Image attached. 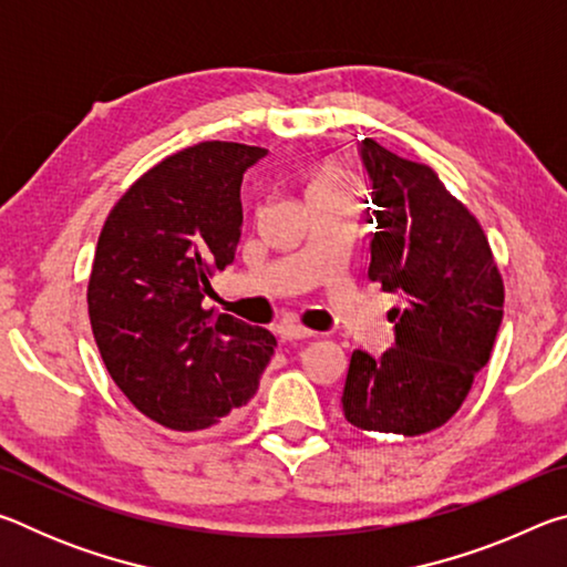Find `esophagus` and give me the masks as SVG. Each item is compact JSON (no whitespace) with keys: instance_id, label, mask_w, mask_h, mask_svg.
I'll return each mask as SVG.
<instances>
[{"instance_id":"obj_1","label":"esophagus","mask_w":567,"mask_h":567,"mask_svg":"<svg viewBox=\"0 0 567 567\" xmlns=\"http://www.w3.org/2000/svg\"><path fill=\"white\" fill-rule=\"evenodd\" d=\"M280 338L287 342H295V340H310L315 338L312 330L302 328V324H295V322H285L280 324Z\"/></svg>"}]
</instances>
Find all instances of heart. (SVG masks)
<instances>
[{
  "label": "heart",
  "instance_id": "1",
  "mask_svg": "<svg viewBox=\"0 0 567 567\" xmlns=\"http://www.w3.org/2000/svg\"><path fill=\"white\" fill-rule=\"evenodd\" d=\"M344 175L340 169H334V167H324V169H320L318 175L312 177V182H310V189H320V187H332V185H344Z\"/></svg>",
  "mask_w": 567,
  "mask_h": 567
}]
</instances>
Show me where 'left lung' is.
<instances>
[{
	"instance_id": "8db88e82",
	"label": "left lung",
	"mask_w": 567,
	"mask_h": 567,
	"mask_svg": "<svg viewBox=\"0 0 567 567\" xmlns=\"http://www.w3.org/2000/svg\"><path fill=\"white\" fill-rule=\"evenodd\" d=\"M360 155L378 205L368 277L405 302L390 312L395 348L352 352L342 410L368 433L415 437L455 415L491 360L505 285L483 227L433 167L370 137Z\"/></svg>"
}]
</instances>
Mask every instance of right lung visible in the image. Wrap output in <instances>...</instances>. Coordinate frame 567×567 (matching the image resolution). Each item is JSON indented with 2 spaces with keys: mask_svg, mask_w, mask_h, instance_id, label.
Wrapping results in <instances>:
<instances>
[{
  "mask_svg": "<svg viewBox=\"0 0 567 567\" xmlns=\"http://www.w3.org/2000/svg\"><path fill=\"white\" fill-rule=\"evenodd\" d=\"M265 147L199 142L157 162L104 223L87 285L104 368L142 415L197 433L247 405L277 340L205 310L209 277L235 260L239 185Z\"/></svg>",
  "mask_w": 567,
  "mask_h": 567,
  "instance_id": "right-lung-1",
  "label": "right lung"
}]
</instances>
